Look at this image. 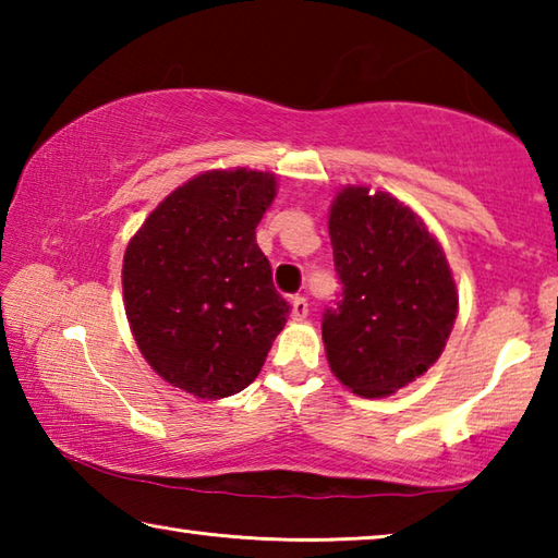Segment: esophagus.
I'll list each match as a JSON object with an SVG mask.
<instances>
[{"label": "esophagus", "instance_id": "obj_1", "mask_svg": "<svg viewBox=\"0 0 558 558\" xmlns=\"http://www.w3.org/2000/svg\"><path fill=\"white\" fill-rule=\"evenodd\" d=\"M307 313H310L307 300L305 298H292V302H290V317L295 319V323H300V319L307 317Z\"/></svg>", "mask_w": 558, "mask_h": 558}]
</instances>
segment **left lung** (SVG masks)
Returning a JSON list of instances; mask_svg holds the SVG:
<instances>
[{"label": "left lung", "mask_w": 558, "mask_h": 558, "mask_svg": "<svg viewBox=\"0 0 558 558\" xmlns=\"http://www.w3.org/2000/svg\"><path fill=\"white\" fill-rule=\"evenodd\" d=\"M342 300L327 310L329 369L364 399L391 396L426 374L458 317V288L440 241L389 192L347 184L329 206Z\"/></svg>", "instance_id": "obj_1"}]
</instances>
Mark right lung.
<instances>
[{"label":"right lung","mask_w":558,"mask_h":558,"mask_svg":"<svg viewBox=\"0 0 558 558\" xmlns=\"http://www.w3.org/2000/svg\"><path fill=\"white\" fill-rule=\"evenodd\" d=\"M276 194L270 172L209 169L167 194L125 248L122 300L140 354L196 399L256 381L288 323L256 243Z\"/></svg>","instance_id":"1"}]
</instances>
